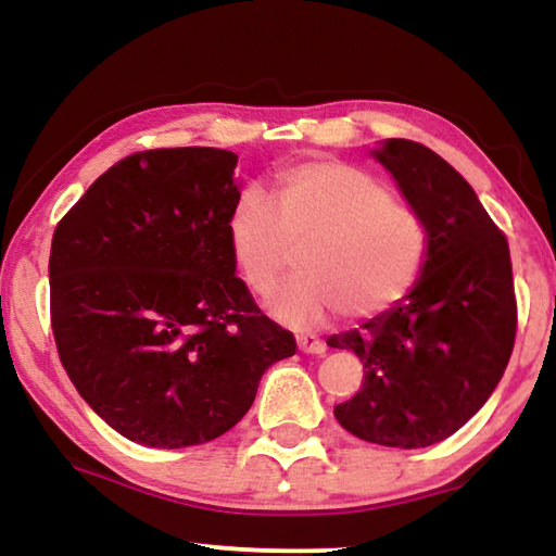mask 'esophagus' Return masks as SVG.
Masks as SVG:
<instances>
[{
    "label": "esophagus",
    "mask_w": 556,
    "mask_h": 556,
    "mask_svg": "<svg viewBox=\"0 0 556 556\" xmlns=\"http://www.w3.org/2000/svg\"><path fill=\"white\" fill-rule=\"evenodd\" d=\"M296 343H299V351L306 355H324L326 353V343L316 336H299Z\"/></svg>",
    "instance_id": "esophagus-1"
}]
</instances>
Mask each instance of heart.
I'll list each match as a JSON object with an SVG mask.
<instances>
[{"mask_svg":"<svg viewBox=\"0 0 556 556\" xmlns=\"http://www.w3.org/2000/svg\"><path fill=\"white\" fill-rule=\"evenodd\" d=\"M232 257L257 296L277 289L291 248L301 275L271 301L296 331L345 312L375 318L402 304L425 275L431 232L412 203L353 164L301 159L279 166L271 203L244 188L228 218Z\"/></svg>","mask_w":556,"mask_h":556,"instance_id":"obj_1","label":"heart"}]
</instances>
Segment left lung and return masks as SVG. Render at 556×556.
<instances>
[{
	"label": "left lung",
	"mask_w": 556,
	"mask_h": 556,
	"mask_svg": "<svg viewBox=\"0 0 556 556\" xmlns=\"http://www.w3.org/2000/svg\"><path fill=\"white\" fill-rule=\"evenodd\" d=\"M372 154L427 218L431 250L402 304L328 338L365 370L333 414L370 444L421 448L464 427L507 368L517 331L510 248L466 178L429 147L388 139Z\"/></svg>",
	"instance_id": "left-lung-1"
}]
</instances>
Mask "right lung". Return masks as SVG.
Wrapping results in <instances>:
<instances>
[{
	"label": "right lung",
	"mask_w": 556,
	"mask_h": 556,
	"mask_svg": "<svg viewBox=\"0 0 556 556\" xmlns=\"http://www.w3.org/2000/svg\"><path fill=\"white\" fill-rule=\"evenodd\" d=\"M238 156L147 149L110 166L55 225L51 328L75 390L144 446L205 444L248 414L296 353L235 277Z\"/></svg>",
	"instance_id": "obj_1"
}]
</instances>
